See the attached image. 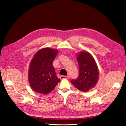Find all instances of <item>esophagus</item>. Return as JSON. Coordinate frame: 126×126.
Instances as JSON below:
<instances>
[{
  "instance_id": "esophagus-1",
  "label": "esophagus",
  "mask_w": 126,
  "mask_h": 126,
  "mask_svg": "<svg viewBox=\"0 0 126 126\" xmlns=\"http://www.w3.org/2000/svg\"><path fill=\"white\" fill-rule=\"evenodd\" d=\"M60 79H68V78H69V77H68V76H61L60 77Z\"/></svg>"
}]
</instances>
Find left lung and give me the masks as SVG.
<instances>
[{
    "instance_id": "obj_1",
    "label": "left lung",
    "mask_w": 126,
    "mask_h": 126,
    "mask_svg": "<svg viewBox=\"0 0 126 126\" xmlns=\"http://www.w3.org/2000/svg\"><path fill=\"white\" fill-rule=\"evenodd\" d=\"M77 60L79 64V75L77 79H72L71 82L78 90L87 92L97 83L99 76L98 68L93 56L87 51L80 52Z\"/></svg>"
}]
</instances>
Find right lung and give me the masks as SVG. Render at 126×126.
Masks as SVG:
<instances>
[{"label": "right lung", "instance_id": "add662e5", "mask_svg": "<svg viewBox=\"0 0 126 126\" xmlns=\"http://www.w3.org/2000/svg\"><path fill=\"white\" fill-rule=\"evenodd\" d=\"M58 50L50 48L40 49L34 55L28 70V81L32 90L46 94L54 89L60 79L52 66Z\"/></svg>", "mask_w": 126, "mask_h": 126}]
</instances>
